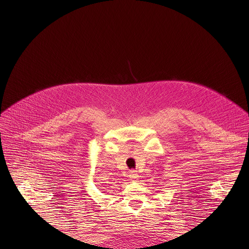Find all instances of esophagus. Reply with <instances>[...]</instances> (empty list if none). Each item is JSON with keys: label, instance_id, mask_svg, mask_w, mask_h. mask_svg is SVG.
Segmentation results:
<instances>
[{"label": "esophagus", "instance_id": "obj_1", "mask_svg": "<svg viewBox=\"0 0 249 249\" xmlns=\"http://www.w3.org/2000/svg\"><path fill=\"white\" fill-rule=\"evenodd\" d=\"M127 177L130 178L131 180H136V179L139 178V176H138V173L136 171H131L129 175H127Z\"/></svg>", "mask_w": 249, "mask_h": 249}]
</instances>
